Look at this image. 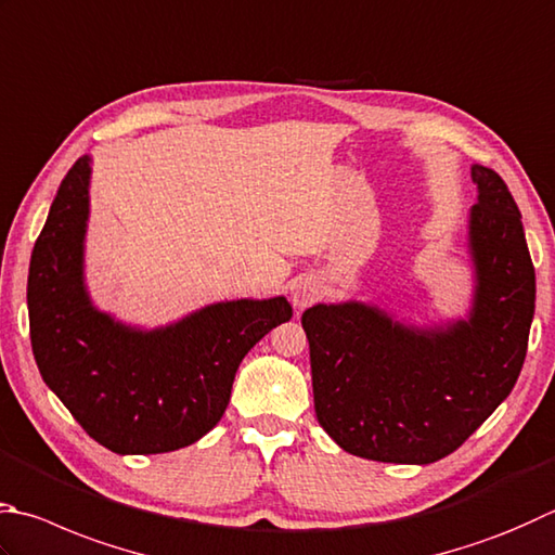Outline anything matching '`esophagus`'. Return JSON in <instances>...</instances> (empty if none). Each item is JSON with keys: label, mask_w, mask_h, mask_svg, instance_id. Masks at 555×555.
<instances>
[{"label": "esophagus", "mask_w": 555, "mask_h": 555, "mask_svg": "<svg viewBox=\"0 0 555 555\" xmlns=\"http://www.w3.org/2000/svg\"><path fill=\"white\" fill-rule=\"evenodd\" d=\"M317 297H319V285L311 280H301L295 287H292V305H295L297 309L309 307Z\"/></svg>", "instance_id": "esophagus-1"}]
</instances>
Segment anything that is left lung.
I'll return each mask as SVG.
<instances>
[{
	"label": "left lung",
	"mask_w": 555,
	"mask_h": 555,
	"mask_svg": "<svg viewBox=\"0 0 555 555\" xmlns=\"http://www.w3.org/2000/svg\"><path fill=\"white\" fill-rule=\"evenodd\" d=\"M472 179L474 297L464 319L415 326L354 299L301 313L319 425L354 456L433 464L452 454L525 364L537 278L521 215L493 169L474 164Z\"/></svg>",
	"instance_id": "1"
}]
</instances>
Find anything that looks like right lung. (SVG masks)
Here are the masks:
<instances>
[{
    "label": "right lung",
    "mask_w": 555,
    "mask_h": 555,
    "mask_svg": "<svg viewBox=\"0 0 555 555\" xmlns=\"http://www.w3.org/2000/svg\"><path fill=\"white\" fill-rule=\"evenodd\" d=\"M91 156L60 183L30 254L28 323L50 391L115 454H164L201 440L224 415L246 352L292 319L285 297L232 299L159 328L93 307L83 280Z\"/></svg>",
    "instance_id": "right-lung-1"
}]
</instances>
